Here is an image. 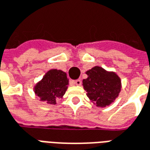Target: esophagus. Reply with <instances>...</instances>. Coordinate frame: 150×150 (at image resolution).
<instances>
[{
  "label": "esophagus",
  "instance_id": "34e87169",
  "mask_svg": "<svg viewBox=\"0 0 150 150\" xmlns=\"http://www.w3.org/2000/svg\"><path fill=\"white\" fill-rule=\"evenodd\" d=\"M74 84H75V85H77V86H81V81L79 80V79H77V80L74 81Z\"/></svg>",
  "mask_w": 150,
  "mask_h": 150
}]
</instances>
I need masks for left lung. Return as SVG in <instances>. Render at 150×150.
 Returning a JSON list of instances; mask_svg holds the SVG:
<instances>
[{"mask_svg": "<svg viewBox=\"0 0 150 150\" xmlns=\"http://www.w3.org/2000/svg\"><path fill=\"white\" fill-rule=\"evenodd\" d=\"M86 73L88 77L82 81V85L90 100L99 107L112 103L121 90V81L117 74L99 66L92 68Z\"/></svg>", "mask_w": 150, "mask_h": 150, "instance_id": "1", "label": "left lung"}]
</instances>
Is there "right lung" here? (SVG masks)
Here are the masks:
<instances>
[{
	"mask_svg": "<svg viewBox=\"0 0 150 150\" xmlns=\"http://www.w3.org/2000/svg\"><path fill=\"white\" fill-rule=\"evenodd\" d=\"M68 85L69 79L66 73L62 70L51 69L36 84L34 91L41 101L48 104H56V98H61L65 94Z\"/></svg>",
	"mask_w": 150,
	"mask_h": 150,
	"instance_id": "add662e5",
	"label": "right lung"
}]
</instances>
